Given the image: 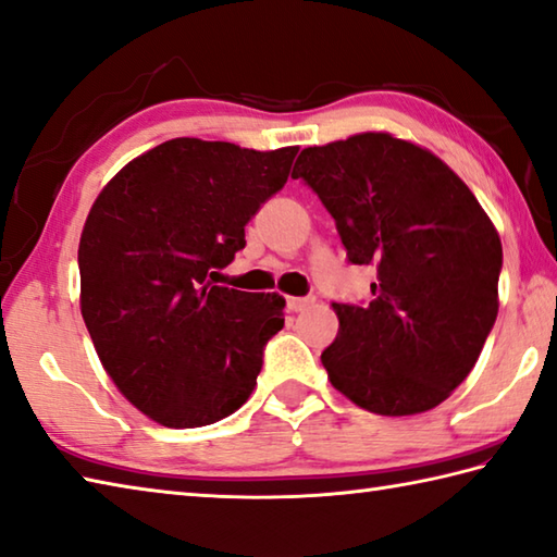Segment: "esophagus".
Wrapping results in <instances>:
<instances>
[{"label":"esophagus","mask_w":557,"mask_h":557,"mask_svg":"<svg viewBox=\"0 0 557 557\" xmlns=\"http://www.w3.org/2000/svg\"><path fill=\"white\" fill-rule=\"evenodd\" d=\"M313 301H315L313 297H289L287 299V311L301 313V311H307Z\"/></svg>","instance_id":"34e87169"}]
</instances>
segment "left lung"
I'll return each mask as SVG.
<instances>
[{
  "label": "left lung",
  "mask_w": 557,
  "mask_h": 557,
  "mask_svg": "<svg viewBox=\"0 0 557 557\" xmlns=\"http://www.w3.org/2000/svg\"><path fill=\"white\" fill-rule=\"evenodd\" d=\"M292 178L331 212L347 260L376 265L367 307L333 304L331 384L376 416L437 408L497 319L503 244L481 202L432 151L388 133L304 149Z\"/></svg>",
  "instance_id": "1"
}]
</instances>
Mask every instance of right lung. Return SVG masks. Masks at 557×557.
I'll return each mask as SVG.
<instances>
[{
	"label": "right lung",
	"instance_id": "right-lung-1",
	"mask_svg": "<svg viewBox=\"0 0 557 557\" xmlns=\"http://www.w3.org/2000/svg\"><path fill=\"white\" fill-rule=\"evenodd\" d=\"M299 147L169 139L98 195L79 242L82 315L108 376L163 428H205L248 400L285 325L277 292L214 285Z\"/></svg>",
	"mask_w": 557,
	"mask_h": 557
}]
</instances>
